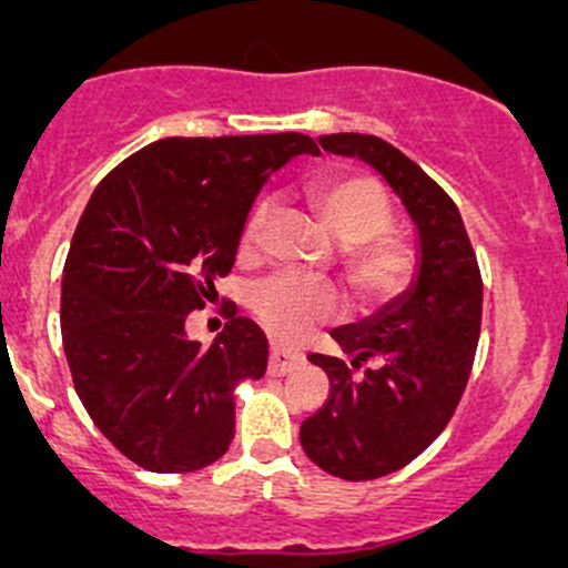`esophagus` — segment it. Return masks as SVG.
Listing matches in <instances>:
<instances>
[{"mask_svg":"<svg viewBox=\"0 0 568 568\" xmlns=\"http://www.w3.org/2000/svg\"><path fill=\"white\" fill-rule=\"evenodd\" d=\"M302 363H305V357H302L300 352H291V348L274 343L272 354H268V374L285 376V374H291L294 368H300Z\"/></svg>","mask_w":568,"mask_h":568,"instance_id":"esophagus-1","label":"esophagus"}]
</instances>
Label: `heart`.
<instances>
[{
	"mask_svg": "<svg viewBox=\"0 0 568 568\" xmlns=\"http://www.w3.org/2000/svg\"><path fill=\"white\" fill-rule=\"evenodd\" d=\"M311 200L326 231L341 244L337 263L359 307L376 311L393 305L415 285L420 257L409 239L390 231L395 209L376 178H329L313 189ZM266 214V203L250 211L242 227L244 255L261 242ZM250 307L277 341L296 343L318 324L335 318L343 311V296L329 280L277 272L252 288Z\"/></svg>",
	"mask_w": 568,
	"mask_h": 568,
	"instance_id": "obj_1",
	"label": "heart"
}]
</instances>
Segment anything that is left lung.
I'll return each mask as SVG.
<instances>
[{
  "mask_svg": "<svg viewBox=\"0 0 568 568\" xmlns=\"http://www.w3.org/2000/svg\"><path fill=\"white\" fill-rule=\"evenodd\" d=\"M321 148L379 170L420 233L415 288L332 332L352 363L307 357L329 376V398L302 423V448L335 478L374 480L417 459L454 417L480 337L484 280L456 203L409 156L374 134H329Z\"/></svg>",
  "mask_w": 568,
  "mask_h": 568,
  "instance_id": "1",
  "label": "left lung"
}]
</instances>
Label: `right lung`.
I'll return each mask as SVG.
<instances>
[{
	"label": "right lung",
	"instance_id": "obj_1",
	"mask_svg": "<svg viewBox=\"0 0 568 568\" xmlns=\"http://www.w3.org/2000/svg\"><path fill=\"white\" fill-rule=\"evenodd\" d=\"M307 134L168 136L131 153L95 186L62 272L68 368L101 434L151 473L222 459L236 434V390L266 374L268 341L222 305L220 337H186L216 277L236 261L263 181Z\"/></svg>",
	"mask_w": 568,
	"mask_h": 568
}]
</instances>
